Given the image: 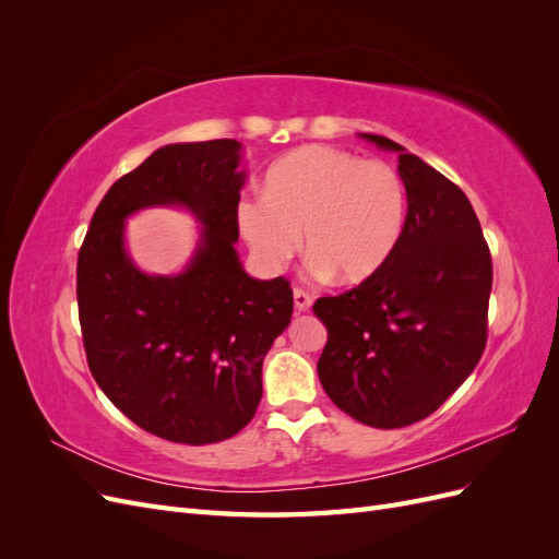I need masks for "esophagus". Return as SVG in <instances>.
<instances>
[{
    "label": "esophagus",
    "instance_id": "obj_1",
    "mask_svg": "<svg viewBox=\"0 0 559 559\" xmlns=\"http://www.w3.org/2000/svg\"><path fill=\"white\" fill-rule=\"evenodd\" d=\"M294 306H296V312H308L310 306H312V298L310 294H306L302 289H294Z\"/></svg>",
    "mask_w": 559,
    "mask_h": 559
}]
</instances>
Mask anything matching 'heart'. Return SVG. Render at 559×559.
Here are the masks:
<instances>
[{"label":"heart","mask_w":559,"mask_h":559,"mask_svg":"<svg viewBox=\"0 0 559 559\" xmlns=\"http://www.w3.org/2000/svg\"><path fill=\"white\" fill-rule=\"evenodd\" d=\"M235 218L267 273H280L296 257L302 233L314 277L359 284L378 273L401 240L405 186L382 160L302 146L270 167L263 198H242Z\"/></svg>","instance_id":"1"}]
</instances>
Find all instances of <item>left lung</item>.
<instances>
[{"instance_id":"1","label":"left lung","mask_w":559,"mask_h":559,"mask_svg":"<svg viewBox=\"0 0 559 559\" xmlns=\"http://www.w3.org/2000/svg\"><path fill=\"white\" fill-rule=\"evenodd\" d=\"M359 138L399 154L408 212L376 275L314 302L329 331L317 373L343 413L399 429L441 408L480 361L492 259L460 186L382 134Z\"/></svg>"}]
</instances>
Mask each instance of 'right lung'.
Here are the masks:
<instances>
[{"label": "right lung", "instance_id": "1", "mask_svg": "<svg viewBox=\"0 0 559 559\" xmlns=\"http://www.w3.org/2000/svg\"><path fill=\"white\" fill-rule=\"evenodd\" d=\"M238 140L156 148L99 202L76 263V300L91 373L144 431L173 443L226 441L263 396L261 368L292 324L289 282L247 275L235 210L247 181ZM177 206L201 224L190 263L151 276L133 263L124 222Z\"/></svg>", "mask_w": 559, "mask_h": 559}]
</instances>
